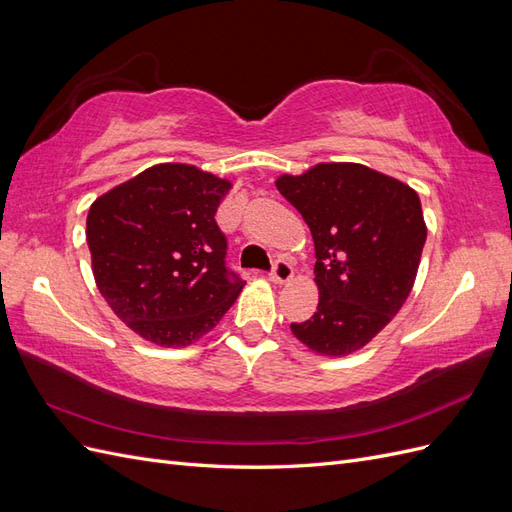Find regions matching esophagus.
I'll return each instance as SVG.
<instances>
[{
    "mask_svg": "<svg viewBox=\"0 0 512 512\" xmlns=\"http://www.w3.org/2000/svg\"><path fill=\"white\" fill-rule=\"evenodd\" d=\"M292 275H294V269H292V265L288 260H275V265H273V269H271V282L273 284H286V282H290L292 280Z\"/></svg>",
    "mask_w": 512,
    "mask_h": 512,
    "instance_id": "34e87169",
    "label": "esophagus"
}]
</instances>
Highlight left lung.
<instances>
[{"mask_svg": "<svg viewBox=\"0 0 512 512\" xmlns=\"http://www.w3.org/2000/svg\"><path fill=\"white\" fill-rule=\"evenodd\" d=\"M277 190L312 230L318 307L290 331L320 356L367 346L406 303L427 239L421 198L404 181L354 162L282 175Z\"/></svg>", "mask_w": 512, "mask_h": 512, "instance_id": "obj_1", "label": "left lung"}]
</instances>
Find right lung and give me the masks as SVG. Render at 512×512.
<instances>
[{
  "label": "right lung",
  "instance_id": "obj_1",
  "mask_svg": "<svg viewBox=\"0 0 512 512\" xmlns=\"http://www.w3.org/2000/svg\"><path fill=\"white\" fill-rule=\"evenodd\" d=\"M230 188L228 179L192 164H156L89 207L98 290L147 342H198L243 290L245 282L226 269V237L215 222Z\"/></svg>",
  "mask_w": 512,
  "mask_h": 512
}]
</instances>
